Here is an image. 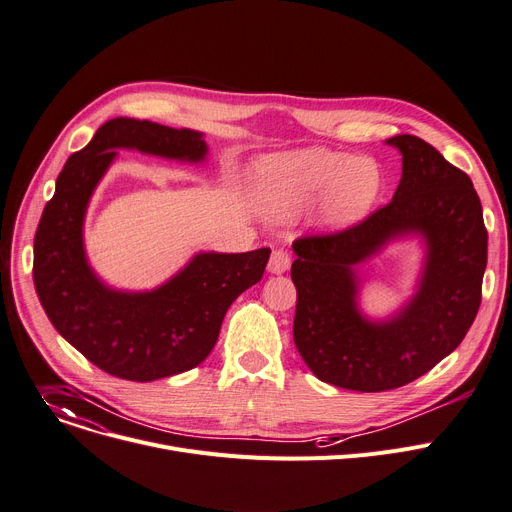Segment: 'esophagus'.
<instances>
[{
	"label": "esophagus",
	"instance_id": "obj_1",
	"mask_svg": "<svg viewBox=\"0 0 512 512\" xmlns=\"http://www.w3.org/2000/svg\"><path fill=\"white\" fill-rule=\"evenodd\" d=\"M288 267H290V255L284 249H274V253L269 257L267 269L271 274H284V271H288Z\"/></svg>",
	"mask_w": 512,
	"mask_h": 512
}]
</instances>
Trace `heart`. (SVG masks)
<instances>
[{"label": "heart", "mask_w": 512, "mask_h": 512, "mask_svg": "<svg viewBox=\"0 0 512 512\" xmlns=\"http://www.w3.org/2000/svg\"><path fill=\"white\" fill-rule=\"evenodd\" d=\"M379 191L377 162L344 152L311 148L269 156L255 166L257 201L269 218H288L325 193L329 222L342 226L366 214Z\"/></svg>", "instance_id": "heart-1"}]
</instances>
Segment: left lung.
<instances>
[{
  "instance_id": "1",
  "label": "left lung",
  "mask_w": 512,
  "mask_h": 512,
  "mask_svg": "<svg viewBox=\"0 0 512 512\" xmlns=\"http://www.w3.org/2000/svg\"><path fill=\"white\" fill-rule=\"evenodd\" d=\"M387 144L403 156L387 206L346 230L292 243L298 354L319 381L362 393L416 381L463 342L488 263V230L471 179L416 135ZM405 233L427 243L419 292L395 318L370 322L357 309L353 267Z\"/></svg>"
}]
</instances>
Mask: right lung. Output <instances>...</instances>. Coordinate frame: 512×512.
<instances>
[{
  "label": "right lung",
  "instance_id": "add662e5",
  "mask_svg": "<svg viewBox=\"0 0 512 512\" xmlns=\"http://www.w3.org/2000/svg\"><path fill=\"white\" fill-rule=\"evenodd\" d=\"M119 148L187 162L208 154L193 129L127 117L100 125L57 177L34 234L32 278L49 321L80 354L113 377L150 383L208 358L228 306L261 280L271 251L199 253L150 292L102 284L86 261L82 228L88 201Z\"/></svg>",
  "mask_w": 512,
  "mask_h": 512
}]
</instances>
